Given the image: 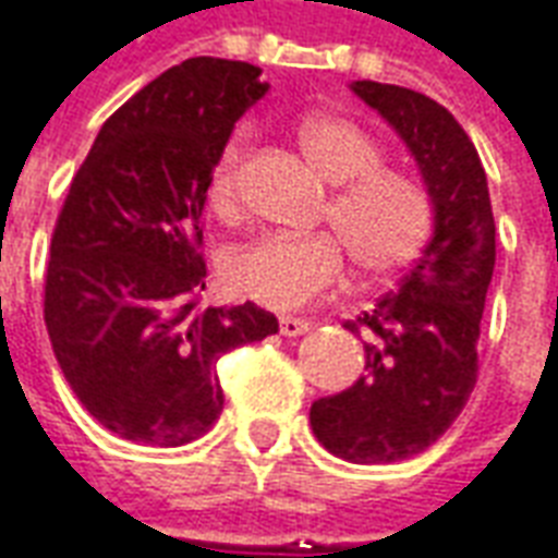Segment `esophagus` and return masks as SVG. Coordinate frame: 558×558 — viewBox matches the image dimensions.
I'll list each match as a JSON object with an SVG mask.
<instances>
[{
    "mask_svg": "<svg viewBox=\"0 0 558 558\" xmlns=\"http://www.w3.org/2000/svg\"><path fill=\"white\" fill-rule=\"evenodd\" d=\"M311 331V319H299V316H280V335L283 338H299Z\"/></svg>",
    "mask_w": 558,
    "mask_h": 558,
    "instance_id": "34e87169",
    "label": "esophagus"
}]
</instances>
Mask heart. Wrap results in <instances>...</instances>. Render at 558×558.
Here are the masks:
<instances>
[{
	"instance_id": "1",
	"label": "heart",
	"mask_w": 558,
	"mask_h": 558,
	"mask_svg": "<svg viewBox=\"0 0 558 558\" xmlns=\"http://www.w3.org/2000/svg\"><path fill=\"white\" fill-rule=\"evenodd\" d=\"M302 148L314 170L338 191L328 220L355 268L386 280L418 259L433 230L427 191L403 172L383 170V155L362 128L340 116H314L302 125ZM242 146L232 143L208 182V206L232 215ZM343 251L331 235H259L235 247L223 278L235 295L271 311H295L343 280Z\"/></svg>"
}]
</instances>
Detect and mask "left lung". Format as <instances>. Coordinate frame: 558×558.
I'll use <instances>...</instances> for the list:
<instances>
[{
	"label": "left lung",
	"mask_w": 558,
	"mask_h": 558,
	"mask_svg": "<svg viewBox=\"0 0 558 558\" xmlns=\"http://www.w3.org/2000/svg\"><path fill=\"white\" fill-rule=\"evenodd\" d=\"M350 89L410 148L433 203V232L398 290L343 326L364 335V374L316 400L311 427L340 460L398 463L430 448L475 388L496 223L478 151L442 104L374 80Z\"/></svg>",
	"instance_id": "obj_1"
}]
</instances>
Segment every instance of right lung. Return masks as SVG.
I'll list each match as a JSON object with an SVG mask.
<instances>
[{
    "mask_svg": "<svg viewBox=\"0 0 558 558\" xmlns=\"http://www.w3.org/2000/svg\"><path fill=\"white\" fill-rule=\"evenodd\" d=\"M259 68L196 56L122 104L71 182L50 244L44 323L68 386L122 439L175 448L223 412L215 364L278 331L254 302L203 307L199 215Z\"/></svg>",
    "mask_w": 558,
    "mask_h": 558,
    "instance_id": "1",
    "label": "right lung"
}]
</instances>
